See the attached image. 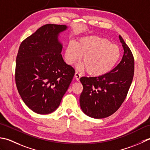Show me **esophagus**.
I'll return each instance as SVG.
<instances>
[{
	"instance_id": "esophagus-1",
	"label": "esophagus",
	"mask_w": 150,
	"mask_h": 150,
	"mask_svg": "<svg viewBox=\"0 0 150 150\" xmlns=\"http://www.w3.org/2000/svg\"><path fill=\"white\" fill-rule=\"evenodd\" d=\"M74 77H75V78H76V80H77V81H79V78H80V77H81V75H80V74H79V73L78 72L76 71V72H75V74H74Z\"/></svg>"
}]
</instances>
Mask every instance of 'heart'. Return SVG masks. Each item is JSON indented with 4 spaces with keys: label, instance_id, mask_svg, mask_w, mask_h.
<instances>
[{
    "label": "heart",
    "instance_id": "b5f03b06",
    "mask_svg": "<svg viewBox=\"0 0 150 150\" xmlns=\"http://www.w3.org/2000/svg\"><path fill=\"white\" fill-rule=\"evenodd\" d=\"M87 74L101 76L110 72L120 60L121 50L118 46L108 39L92 35L79 39L77 43L69 42L65 54L66 62L72 65L80 60Z\"/></svg>",
    "mask_w": 150,
    "mask_h": 150
}]
</instances>
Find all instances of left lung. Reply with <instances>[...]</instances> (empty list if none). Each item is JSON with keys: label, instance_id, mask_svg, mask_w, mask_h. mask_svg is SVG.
<instances>
[{"label": "left lung", "instance_id": "8db88e82", "mask_svg": "<svg viewBox=\"0 0 150 150\" xmlns=\"http://www.w3.org/2000/svg\"><path fill=\"white\" fill-rule=\"evenodd\" d=\"M119 39L124 52L118 65L104 75L79 79L83 87L79 98L80 107L90 117L103 118L115 113L126 99L132 83L134 57L120 35Z\"/></svg>", "mask_w": 150, "mask_h": 150}]
</instances>
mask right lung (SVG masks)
I'll list each match as a JSON object with an SVG mask.
<instances>
[{
	"label": "right lung",
	"instance_id": "right-lung-1",
	"mask_svg": "<svg viewBox=\"0 0 150 150\" xmlns=\"http://www.w3.org/2000/svg\"><path fill=\"white\" fill-rule=\"evenodd\" d=\"M66 25L47 24L21 42L16 57L15 83L21 98L36 113L59 107L75 71L64 62L59 33Z\"/></svg>",
	"mask_w": 150,
	"mask_h": 150
}]
</instances>
